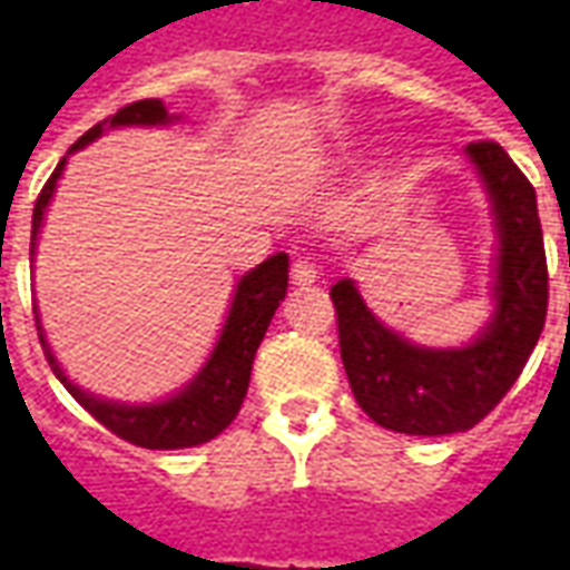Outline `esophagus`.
<instances>
[{
	"instance_id": "1",
	"label": "esophagus",
	"mask_w": 570,
	"mask_h": 570,
	"mask_svg": "<svg viewBox=\"0 0 570 570\" xmlns=\"http://www.w3.org/2000/svg\"><path fill=\"white\" fill-rule=\"evenodd\" d=\"M289 274H293V284L298 286L314 284V281H317V262L311 259V256H298V259L293 262Z\"/></svg>"
}]
</instances>
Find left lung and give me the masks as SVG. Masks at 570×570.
Masks as SVG:
<instances>
[{
  "mask_svg": "<svg viewBox=\"0 0 570 570\" xmlns=\"http://www.w3.org/2000/svg\"><path fill=\"white\" fill-rule=\"evenodd\" d=\"M466 155L489 188L498 225L494 317L473 345H412L372 317L354 281L330 289L354 400L375 424L409 436L461 433L485 419L522 375L547 321L550 274L534 186L501 142H470Z\"/></svg>",
  "mask_w": 570,
  "mask_h": 570,
  "instance_id": "left-lung-1",
  "label": "left lung"
}]
</instances>
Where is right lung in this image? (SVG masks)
I'll use <instances>...</instances> for the list:
<instances>
[{
	"label": "right lung",
	"instance_id": "add662e5",
	"mask_svg": "<svg viewBox=\"0 0 570 570\" xmlns=\"http://www.w3.org/2000/svg\"><path fill=\"white\" fill-rule=\"evenodd\" d=\"M167 121H170V116H167L161 100H137V104L121 106L112 118L94 125L85 137L72 142L69 151L97 140L106 125L109 128H121V125H167ZM63 164H67V158H60L55 174L48 176V183L39 191L36 207H32L30 259L32 253H36V235L42 228L45 207H48V200L55 195L57 179L63 174ZM286 281H289V259H286V253H274L272 259L262 262L259 268L244 274L235 289L232 311L225 317L223 335H219V342L213 347L207 366L195 375V382L186 384V391H179V394L164 400V403H151V406H125V403H109V400H100V396L85 394L57 366L55 354H51V347L45 342L39 317H36V330H39L45 357L51 363L57 379L63 382L69 394L79 400V406L88 409L106 430H112L116 436H121L125 442H134L140 449H188V445L210 442L213 436H219L237 419L240 403L247 396L249 370H253L256 347L265 338V330H268L277 305L284 302Z\"/></svg>",
	"mask_w": 570,
	"mask_h": 570
}]
</instances>
